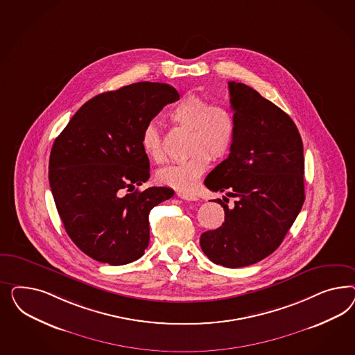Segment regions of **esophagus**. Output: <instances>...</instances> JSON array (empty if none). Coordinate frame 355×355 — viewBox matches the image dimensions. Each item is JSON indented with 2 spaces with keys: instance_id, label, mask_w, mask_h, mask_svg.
Instances as JSON below:
<instances>
[{
  "instance_id": "34e87169",
  "label": "esophagus",
  "mask_w": 355,
  "mask_h": 355,
  "mask_svg": "<svg viewBox=\"0 0 355 355\" xmlns=\"http://www.w3.org/2000/svg\"><path fill=\"white\" fill-rule=\"evenodd\" d=\"M177 195H178V198H181L183 200H189V202H196V200H198V196H196V195H193V193L178 191Z\"/></svg>"
}]
</instances>
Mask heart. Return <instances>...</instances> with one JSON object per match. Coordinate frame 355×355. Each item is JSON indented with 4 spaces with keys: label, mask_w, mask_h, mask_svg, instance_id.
<instances>
[{
    "label": "heart",
    "mask_w": 355,
    "mask_h": 355,
    "mask_svg": "<svg viewBox=\"0 0 355 355\" xmlns=\"http://www.w3.org/2000/svg\"><path fill=\"white\" fill-rule=\"evenodd\" d=\"M169 117L181 128L191 130L189 150L193 153L182 162L162 168L156 178L164 186L190 191L209 166V153L215 159H223L232 150L236 139V119L229 107L211 104L198 95L183 97L171 110ZM141 147L153 162H164L162 135L153 123L147 125L143 131Z\"/></svg>",
    "instance_id": "obj_1"
}]
</instances>
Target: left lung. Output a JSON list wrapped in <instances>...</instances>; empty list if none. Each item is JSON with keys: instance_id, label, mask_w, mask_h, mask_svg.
<instances>
[{"instance_id": "8db88e82", "label": "left lung", "mask_w": 355, "mask_h": 355, "mask_svg": "<svg viewBox=\"0 0 355 355\" xmlns=\"http://www.w3.org/2000/svg\"><path fill=\"white\" fill-rule=\"evenodd\" d=\"M236 139L230 153L207 175L211 191L236 198L229 208L216 202L225 221L200 236V248L215 264L241 268L279 248L304 202V157L300 131L277 105L243 83L229 82Z\"/></svg>"}]
</instances>
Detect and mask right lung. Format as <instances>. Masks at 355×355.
Returning <instances> with one entry per match:
<instances>
[{"mask_svg": "<svg viewBox=\"0 0 355 355\" xmlns=\"http://www.w3.org/2000/svg\"><path fill=\"white\" fill-rule=\"evenodd\" d=\"M180 100L174 87L139 82L88 100L55 138L49 184L64 230L89 258L123 266L143 257L150 211L174 191L135 186L150 178L143 131Z\"/></svg>", "mask_w": 355, "mask_h": 355, "instance_id": "right-lung-1", "label": "right lung"}]
</instances>
